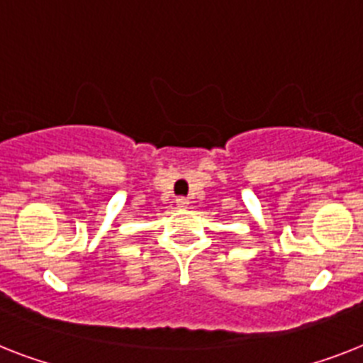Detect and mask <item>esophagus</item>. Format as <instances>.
Wrapping results in <instances>:
<instances>
[{
	"mask_svg": "<svg viewBox=\"0 0 363 363\" xmlns=\"http://www.w3.org/2000/svg\"><path fill=\"white\" fill-rule=\"evenodd\" d=\"M177 205L181 206V208H186V206L190 205V201H188L186 197H179V199H177Z\"/></svg>",
	"mask_w": 363,
	"mask_h": 363,
	"instance_id": "esophagus-1",
	"label": "esophagus"
}]
</instances>
